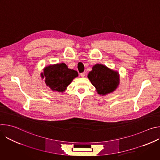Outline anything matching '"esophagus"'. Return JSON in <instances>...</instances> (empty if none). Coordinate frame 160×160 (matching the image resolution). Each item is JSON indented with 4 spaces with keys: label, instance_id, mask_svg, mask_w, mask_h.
<instances>
[{
    "label": "esophagus",
    "instance_id": "obj_1",
    "mask_svg": "<svg viewBox=\"0 0 160 160\" xmlns=\"http://www.w3.org/2000/svg\"><path fill=\"white\" fill-rule=\"evenodd\" d=\"M80 76L82 77H84L85 76V73H84V72H83V73H80Z\"/></svg>",
    "mask_w": 160,
    "mask_h": 160
}]
</instances>
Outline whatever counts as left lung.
I'll return each mask as SVG.
<instances>
[{
	"label": "left lung",
	"mask_w": 160,
	"mask_h": 160,
	"mask_svg": "<svg viewBox=\"0 0 160 160\" xmlns=\"http://www.w3.org/2000/svg\"><path fill=\"white\" fill-rule=\"evenodd\" d=\"M87 77L95 87L98 94L102 96L113 92L120 84L118 72L102 64L94 65Z\"/></svg>",
	"instance_id": "1"
}]
</instances>
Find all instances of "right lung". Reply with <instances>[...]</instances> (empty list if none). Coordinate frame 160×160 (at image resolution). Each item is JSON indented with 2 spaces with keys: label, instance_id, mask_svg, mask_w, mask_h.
<instances>
[{
  "label": "right lung",
  "instance_id": "add662e5",
  "mask_svg": "<svg viewBox=\"0 0 160 160\" xmlns=\"http://www.w3.org/2000/svg\"><path fill=\"white\" fill-rule=\"evenodd\" d=\"M43 70L40 74L41 78H44L45 85L53 92H64L73 80L78 76L77 71L68 68L64 62L49 64Z\"/></svg>",
  "mask_w": 160,
  "mask_h": 160
}]
</instances>
